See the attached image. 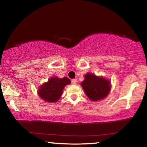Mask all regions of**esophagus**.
Segmentation results:
<instances>
[{
  "instance_id": "34e87169",
  "label": "esophagus",
  "mask_w": 147,
  "mask_h": 147,
  "mask_svg": "<svg viewBox=\"0 0 147 147\" xmlns=\"http://www.w3.org/2000/svg\"><path fill=\"white\" fill-rule=\"evenodd\" d=\"M76 82H77V80L76 79H73L71 80V83L72 84H74V85H75V84H76Z\"/></svg>"
}]
</instances>
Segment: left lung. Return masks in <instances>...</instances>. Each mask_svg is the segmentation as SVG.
<instances>
[{
    "instance_id": "left-lung-1",
    "label": "left lung",
    "mask_w": 147,
    "mask_h": 147,
    "mask_svg": "<svg viewBox=\"0 0 147 147\" xmlns=\"http://www.w3.org/2000/svg\"><path fill=\"white\" fill-rule=\"evenodd\" d=\"M84 77L81 86L91 100H100L108 95L111 90V84L109 80L90 73H87Z\"/></svg>"
}]
</instances>
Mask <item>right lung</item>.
I'll return each instance as SVG.
<instances>
[{
    "label": "right lung",
    "instance_id": "add662e5",
    "mask_svg": "<svg viewBox=\"0 0 147 147\" xmlns=\"http://www.w3.org/2000/svg\"><path fill=\"white\" fill-rule=\"evenodd\" d=\"M70 84V80L67 77L63 78L53 77L40 86L38 93L43 100L47 102H55L60 98L65 86Z\"/></svg>",
    "mask_w": 147,
    "mask_h": 147
}]
</instances>
